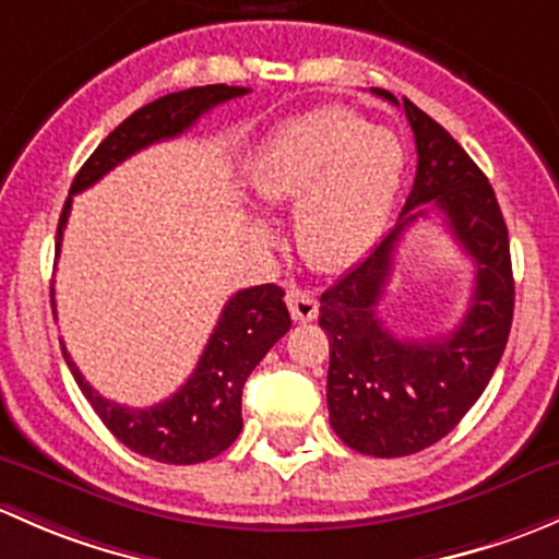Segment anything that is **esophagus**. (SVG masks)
<instances>
[{
    "label": "esophagus",
    "instance_id": "esophagus-1",
    "mask_svg": "<svg viewBox=\"0 0 559 559\" xmlns=\"http://www.w3.org/2000/svg\"><path fill=\"white\" fill-rule=\"evenodd\" d=\"M285 304L290 309V318L296 322H309L318 318V298L309 290H304V287H287Z\"/></svg>",
    "mask_w": 559,
    "mask_h": 559
}]
</instances>
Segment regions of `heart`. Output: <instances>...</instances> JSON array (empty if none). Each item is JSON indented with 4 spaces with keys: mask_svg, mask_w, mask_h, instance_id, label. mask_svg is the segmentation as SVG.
<instances>
[{
    "mask_svg": "<svg viewBox=\"0 0 559 559\" xmlns=\"http://www.w3.org/2000/svg\"><path fill=\"white\" fill-rule=\"evenodd\" d=\"M406 175L404 142L347 107H320L285 120L252 160L250 182L272 206L296 204L293 231L318 272L358 263L382 234ZM272 239L263 223L252 226Z\"/></svg>",
    "mask_w": 559,
    "mask_h": 559,
    "instance_id": "1",
    "label": "heart"
}]
</instances>
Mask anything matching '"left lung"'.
Here are the masks:
<instances>
[{"mask_svg": "<svg viewBox=\"0 0 559 559\" xmlns=\"http://www.w3.org/2000/svg\"><path fill=\"white\" fill-rule=\"evenodd\" d=\"M373 94L399 105L393 94ZM417 145V175L399 223L320 296L331 344L328 414L338 439L360 454L404 457L436 444L490 382L514 318L509 228L485 171L444 126L404 99ZM439 211L477 266L469 312L444 337L408 343L376 318L397 241L419 216Z\"/></svg>", "mask_w": 559, "mask_h": 559, "instance_id": "obj_1", "label": "left lung"}]
</instances>
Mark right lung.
Wrapping results in <instances>:
<instances>
[{
  "mask_svg": "<svg viewBox=\"0 0 559 559\" xmlns=\"http://www.w3.org/2000/svg\"><path fill=\"white\" fill-rule=\"evenodd\" d=\"M245 94H250V88L223 83L201 85V88L166 94L131 112L91 153V158L74 177L69 199L61 210L59 231H56V258H59L74 193L99 182L107 171L123 164L129 155L145 151L155 142L180 136L212 107ZM50 296H53V290H50ZM282 296H285V290L277 285H255L234 293L223 307L215 331H212L188 382L171 399L147 408H131L107 401L105 395H99L85 382L80 368L69 358L64 344H61V353H64L78 388L83 390L88 404L94 406V412L99 414L102 423L107 425V430L120 444H126L142 457L158 460V463H204V460L226 452L237 441L241 430V388H245L252 368L261 364L263 355L290 331V314H287Z\"/></svg>",
  "mask_w": 559,
  "mask_h": 559,
  "instance_id": "1",
  "label": "right lung"
}]
</instances>
